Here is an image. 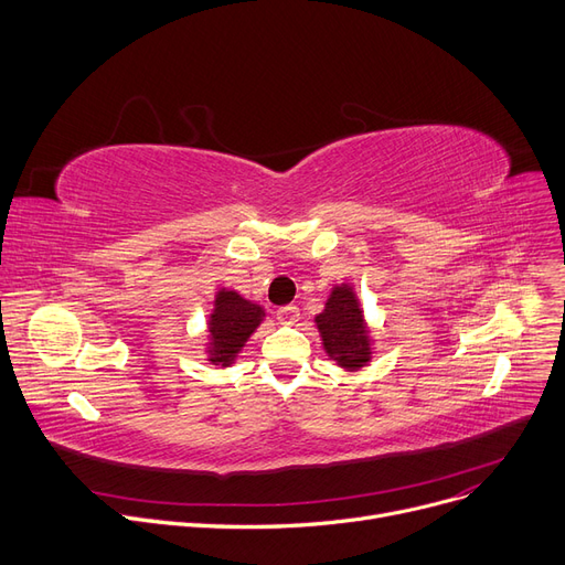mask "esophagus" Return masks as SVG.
Here are the masks:
<instances>
[{"mask_svg":"<svg viewBox=\"0 0 565 565\" xmlns=\"http://www.w3.org/2000/svg\"><path fill=\"white\" fill-rule=\"evenodd\" d=\"M277 320H279L281 324H295V322L299 320V309L292 307V305L281 307V309L277 311Z\"/></svg>","mask_w":565,"mask_h":565,"instance_id":"esophagus-1","label":"esophagus"}]
</instances>
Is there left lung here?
<instances>
[{"mask_svg": "<svg viewBox=\"0 0 565 565\" xmlns=\"http://www.w3.org/2000/svg\"><path fill=\"white\" fill-rule=\"evenodd\" d=\"M324 352L350 372L363 367L372 359L370 329L363 320V309L350 284L333 286L324 311L316 316Z\"/></svg>", "mask_w": 565, "mask_h": 565, "instance_id": "obj_1", "label": "left lung"}]
</instances>
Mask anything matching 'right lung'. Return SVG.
Listing matches in <instances>:
<instances>
[{
	"mask_svg": "<svg viewBox=\"0 0 565 565\" xmlns=\"http://www.w3.org/2000/svg\"><path fill=\"white\" fill-rule=\"evenodd\" d=\"M263 307L241 297L236 290L220 288L213 299V311L209 316V361L213 365L230 367L247 338L260 324Z\"/></svg>",
	"mask_w": 565,
	"mask_h": 565,
	"instance_id": "right-lung-1",
	"label": "right lung"
}]
</instances>
